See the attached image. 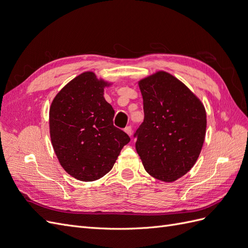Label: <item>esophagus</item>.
<instances>
[{"mask_svg": "<svg viewBox=\"0 0 248 248\" xmlns=\"http://www.w3.org/2000/svg\"><path fill=\"white\" fill-rule=\"evenodd\" d=\"M124 131L128 134L129 137H131L132 136V128H131V126H126L125 127V129H124Z\"/></svg>", "mask_w": 248, "mask_h": 248, "instance_id": "obj_1", "label": "esophagus"}]
</instances>
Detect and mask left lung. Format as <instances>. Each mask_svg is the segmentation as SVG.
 Wrapping results in <instances>:
<instances>
[{
	"mask_svg": "<svg viewBox=\"0 0 248 248\" xmlns=\"http://www.w3.org/2000/svg\"><path fill=\"white\" fill-rule=\"evenodd\" d=\"M144 122L137 131L136 149L152 177L172 182L199 158L206 134V110L183 82L159 71L140 81Z\"/></svg>",
	"mask_w": 248,
	"mask_h": 248,
	"instance_id": "1",
	"label": "left lung"
}]
</instances>
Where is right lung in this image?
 <instances>
[{
    "mask_svg": "<svg viewBox=\"0 0 248 248\" xmlns=\"http://www.w3.org/2000/svg\"><path fill=\"white\" fill-rule=\"evenodd\" d=\"M107 82L84 72L68 82L49 108L52 147L63 169L80 181H95L112 169L130 138L114 126L115 110L103 97Z\"/></svg>",
    "mask_w": 248,
    "mask_h": 248,
    "instance_id": "right-lung-1",
    "label": "right lung"
}]
</instances>
